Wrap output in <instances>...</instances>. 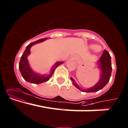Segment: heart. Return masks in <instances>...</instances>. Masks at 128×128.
Here are the masks:
<instances>
[{"label":"heart","instance_id":"heart-1","mask_svg":"<svg viewBox=\"0 0 128 128\" xmlns=\"http://www.w3.org/2000/svg\"><path fill=\"white\" fill-rule=\"evenodd\" d=\"M90 48H93L94 52L96 53H99V52H100V50H101V47L100 46H98V45H95V46H94V45H90Z\"/></svg>","mask_w":128,"mask_h":128}]
</instances>
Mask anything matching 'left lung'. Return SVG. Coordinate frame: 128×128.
Wrapping results in <instances>:
<instances>
[{"instance_id":"1","label":"left lung","mask_w":128,"mask_h":128,"mask_svg":"<svg viewBox=\"0 0 128 128\" xmlns=\"http://www.w3.org/2000/svg\"><path fill=\"white\" fill-rule=\"evenodd\" d=\"M97 62L98 64V67L100 69V78L99 79V81L94 87L87 88V89L82 90L75 83V80L73 78H70L74 86L76 88H78L80 90L84 92H97L104 88L106 86L107 84L109 82L112 72L111 59H110V56L109 52L104 50L101 57L100 58Z\"/></svg>"}]
</instances>
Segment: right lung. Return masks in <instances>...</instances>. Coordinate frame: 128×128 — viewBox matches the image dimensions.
<instances>
[{"mask_svg":"<svg viewBox=\"0 0 128 128\" xmlns=\"http://www.w3.org/2000/svg\"><path fill=\"white\" fill-rule=\"evenodd\" d=\"M46 39L48 38H46L41 39V40L34 41V42H31L30 44L27 46L25 51H24L21 58H20V60L19 64V70H20V74H21L22 76L24 78V80L28 82H30V83L35 84H40L41 83H43V82H47L48 80H49L51 76H52L56 68L63 63V62H56L52 66V68L50 70V73L48 74V75H40V74H37V73L34 72L31 69V68L30 67L28 60V56L30 55V53H31L30 49H31V46H32L33 45L45 41Z\"/></svg>","mask_w":128,"mask_h":128,"instance_id":"obj_1","label":"right lung"}]
</instances>
